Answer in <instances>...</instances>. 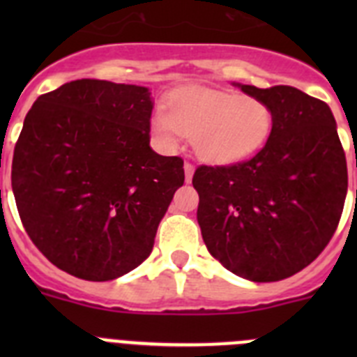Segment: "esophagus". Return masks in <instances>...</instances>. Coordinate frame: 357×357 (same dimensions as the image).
Returning a JSON list of instances; mask_svg holds the SVG:
<instances>
[{
	"label": "esophagus",
	"mask_w": 357,
	"mask_h": 357,
	"mask_svg": "<svg viewBox=\"0 0 357 357\" xmlns=\"http://www.w3.org/2000/svg\"><path fill=\"white\" fill-rule=\"evenodd\" d=\"M184 173H185V182H191V178H193V173H195L193 164L185 162L184 164Z\"/></svg>",
	"instance_id": "34e87169"
}]
</instances>
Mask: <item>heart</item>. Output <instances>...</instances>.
I'll return each mask as SVG.
<instances>
[{
    "label": "heart",
    "mask_w": 357,
    "mask_h": 357,
    "mask_svg": "<svg viewBox=\"0 0 357 357\" xmlns=\"http://www.w3.org/2000/svg\"><path fill=\"white\" fill-rule=\"evenodd\" d=\"M272 109L261 98L206 87L173 91L151 116L160 144L175 148L178 135L193 139L197 155L213 166H232L254 157L270 139Z\"/></svg>",
    "instance_id": "b5f03b06"
}]
</instances>
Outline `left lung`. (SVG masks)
<instances>
[{
	"instance_id": "8db88e82",
	"label": "left lung",
	"mask_w": 357,
	"mask_h": 357,
	"mask_svg": "<svg viewBox=\"0 0 357 357\" xmlns=\"http://www.w3.org/2000/svg\"><path fill=\"white\" fill-rule=\"evenodd\" d=\"M236 85L272 109V134L245 162L195 172L197 220L229 272L275 282L313 263L333 238L347 197L345 151L326 102L289 85Z\"/></svg>"
}]
</instances>
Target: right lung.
Wrapping results in <instances>:
<instances>
[{
    "instance_id": "1",
    "label": "right lung",
    "mask_w": 357,
    "mask_h": 357,
    "mask_svg": "<svg viewBox=\"0 0 357 357\" xmlns=\"http://www.w3.org/2000/svg\"><path fill=\"white\" fill-rule=\"evenodd\" d=\"M148 87L69 82L39 96L14 148L12 191L24 230L78 279L139 266L184 184V160L150 148Z\"/></svg>"
}]
</instances>
